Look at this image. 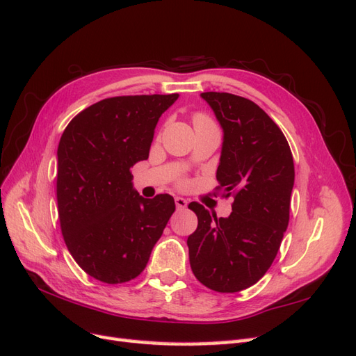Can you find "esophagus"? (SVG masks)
<instances>
[{
  "label": "esophagus",
  "mask_w": 356,
  "mask_h": 356,
  "mask_svg": "<svg viewBox=\"0 0 356 356\" xmlns=\"http://www.w3.org/2000/svg\"><path fill=\"white\" fill-rule=\"evenodd\" d=\"M175 204L178 209H186L187 208V200L184 197H175Z\"/></svg>",
  "instance_id": "1"
}]
</instances>
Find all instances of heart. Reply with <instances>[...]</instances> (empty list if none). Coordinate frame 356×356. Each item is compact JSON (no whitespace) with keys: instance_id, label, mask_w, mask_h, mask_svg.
Here are the masks:
<instances>
[{"instance_id":"1","label":"heart","mask_w":356,"mask_h":356,"mask_svg":"<svg viewBox=\"0 0 356 356\" xmlns=\"http://www.w3.org/2000/svg\"><path fill=\"white\" fill-rule=\"evenodd\" d=\"M193 122H195V124H199V123H212L209 118L207 115H203V114L195 115V118H193Z\"/></svg>"}]
</instances>
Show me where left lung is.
<instances>
[{
	"label": "left lung",
	"mask_w": 356,
	"mask_h": 356,
	"mask_svg": "<svg viewBox=\"0 0 356 356\" xmlns=\"http://www.w3.org/2000/svg\"><path fill=\"white\" fill-rule=\"evenodd\" d=\"M222 127L217 179L232 213L218 218L200 203L188 204L197 229L188 236L191 270L218 293L257 284L272 266L289 221L294 160L285 135L260 106L238 95L204 92Z\"/></svg>",
	"instance_id": "1"
}]
</instances>
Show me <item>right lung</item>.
<instances>
[{
    "mask_svg": "<svg viewBox=\"0 0 356 356\" xmlns=\"http://www.w3.org/2000/svg\"><path fill=\"white\" fill-rule=\"evenodd\" d=\"M178 96L102 99L75 115L60 136L56 196L63 241L101 282L123 284L141 273L175 211L169 195L139 196L131 168L148 159L159 118Z\"/></svg>",
    "mask_w": 356,
    "mask_h": 356,
    "instance_id": "1",
    "label": "right lung"
}]
</instances>
